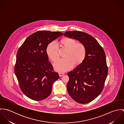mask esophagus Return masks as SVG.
<instances>
[{
  "label": "esophagus",
  "mask_w": 124,
  "mask_h": 124,
  "mask_svg": "<svg viewBox=\"0 0 124 124\" xmlns=\"http://www.w3.org/2000/svg\"><path fill=\"white\" fill-rule=\"evenodd\" d=\"M59 74L60 75V76H63V75L65 74L64 73H63V72H59Z\"/></svg>",
  "instance_id": "34e87169"
}]
</instances>
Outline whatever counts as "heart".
<instances>
[{"label": "heart", "mask_w": 124, "mask_h": 124, "mask_svg": "<svg viewBox=\"0 0 124 124\" xmlns=\"http://www.w3.org/2000/svg\"><path fill=\"white\" fill-rule=\"evenodd\" d=\"M61 42L65 47L68 49L66 55L67 57L58 60L54 63V67L55 70L63 72L71 70L74 64L78 65L82 62L85 57L86 50L84 44L77 43L75 39L71 38H64ZM47 53L53 62H55L59 58V47L55 41H53L48 45Z\"/></svg>", "instance_id": "heart-1"}]
</instances>
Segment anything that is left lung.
Wrapping results in <instances>:
<instances>
[{"label":"left lung","mask_w":124,"mask_h":124,"mask_svg":"<svg viewBox=\"0 0 124 124\" xmlns=\"http://www.w3.org/2000/svg\"><path fill=\"white\" fill-rule=\"evenodd\" d=\"M64 36L84 44L86 53L83 62L67 74V85L71 97L80 104H87L102 92L108 73L105 53L93 36L79 31H69Z\"/></svg>","instance_id":"obj_1"}]
</instances>
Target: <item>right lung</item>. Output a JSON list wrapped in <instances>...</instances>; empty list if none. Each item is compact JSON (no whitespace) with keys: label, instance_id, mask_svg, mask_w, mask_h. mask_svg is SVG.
Segmentation results:
<instances>
[{"label":"right lung","instance_id":"obj_1","mask_svg":"<svg viewBox=\"0 0 124 124\" xmlns=\"http://www.w3.org/2000/svg\"><path fill=\"white\" fill-rule=\"evenodd\" d=\"M63 33L41 31L29 36L19 47L14 71L23 93L35 101H41L51 93L54 82L59 78L47 53L49 43Z\"/></svg>","mask_w":124,"mask_h":124}]
</instances>
